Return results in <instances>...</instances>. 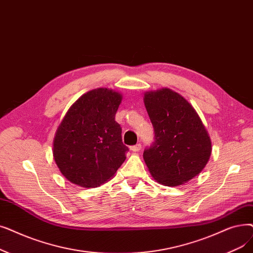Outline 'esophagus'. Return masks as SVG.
<instances>
[{
	"label": "esophagus",
	"mask_w": 253,
	"mask_h": 253,
	"mask_svg": "<svg viewBox=\"0 0 253 253\" xmlns=\"http://www.w3.org/2000/svg\"><path fill=\"white\" fill-rule=\"evenodd\" d=\"M140 149H141V145L140 144H136L134 146H131L130 147V150L133 151V152H138Z\"/></svg>",
	"instance_id": "34e87169"
}]
</instances>
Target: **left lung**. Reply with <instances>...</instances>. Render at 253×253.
<instances>
[{"label":"left lung","instance_id":"1","mask_svg":"<svg viewBox=\"0 0 253 253\" xmlns=\"http://www.w3.org/2000/svg\"><path fill=\"white\" fill-rule=\"evenodd\" d=\"M154 128V142L144 151L152 177L166 186H178L199 174L211 155V139L191 104L170 89L145 94Z\"/></svg>","mask_w":253,"mask_h":253}]
</instances>
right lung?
I'll use <instances>...</instances> for the list:
<instances>
[{
  "instance_id": "right-lung-1",
  "label": "right lung",
  "mask_w": 253,
  "mask_h": 253,
  "mask_svg": "<svg viewBox=\"0 0 253 253\" xmlns=\"http://www.w3.org/2000/svg\"><path fill=\"white\" fill-rule=\"evenodd\" d=\"M122 95L108 89L83 95L69 108L53 138V158L65 178L84 188L104 184L129 151L115 120Z\"/></svg>"
}]
</instances>
